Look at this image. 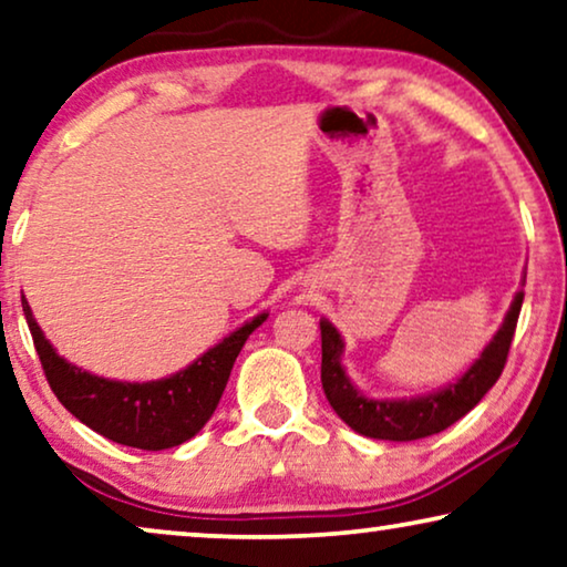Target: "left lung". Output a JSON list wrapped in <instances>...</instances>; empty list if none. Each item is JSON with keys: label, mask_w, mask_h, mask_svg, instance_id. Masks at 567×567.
Here are the masks:
<instances>
[{"label": "left lung", "mask_w": 567, "mask_h": 567, "mask_svg": "<svg viewBox=\"0 0 567 567\" xmlns=\"http://www.w3.org/2000/svg\"><path fill=\"white\" fill-rule=\"evenodd\" d=\"M522 300H525V292L519 290L514 295L509 310H506L499 331L486 343L481 357L463 371V377L443 386V390L410 396V400H374V396H367L357 390L341 364L343 338L336 331L331 320L323 318L320 320V341H323L320 382H323L328 402H331L336 415L346 425L357 430L359 435L374 437V441L404 443L441 433V430L451 427L463 415H468L496 384V379L502 377L514 328H517Z\"/></svg>", "instance_id": "left-lung-1"}]
</instances>
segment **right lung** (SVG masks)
I'll use <instances>...</instances> for the list:
<instances>
[{
  "label": "right lung",
  "mask_w": 567,
  "mask_h": 567,
  "mask_svg": "<svg viewBox=\"0 0 567 567\" xmlns=\"http://www.w3.org/2000/svg\"><path fill=\"white\" fill-rule=\"evenodd\" d=\"M22 310L50 390L63 408L94 433L142 451L175 447L190 441L206 425L221 400L241 346L269 316L259 312L171 377L155 382H116L58 357L32 316L28 300H22Z\"/></svg>",
  "instance_id": "add662e5"
}]
</instances>
